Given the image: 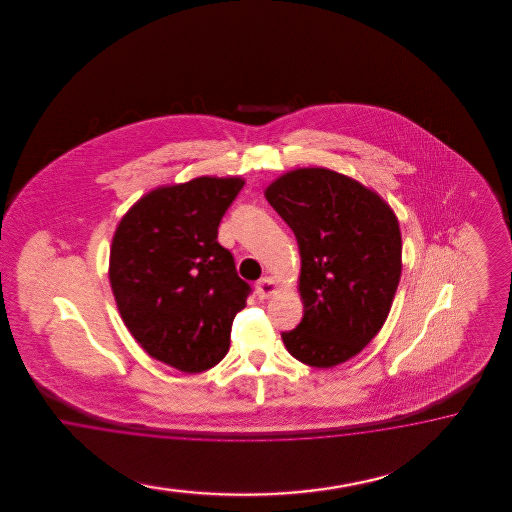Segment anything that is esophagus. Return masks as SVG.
<instances>
[{
  "mask_svg": "<svg viewBox=\"0 0 512 512\" xmlns=\"http://www.w3.org/2000/svg\"><path fill=\"white\" fill-rule=\"evenodd\" d=\"M255 291H257V296H259L261 300H266V298H270V296L278 291V285H276V281L272 278L259 279Z\"/></svg>",
  "mask_w": 512,
  "mask_h": 512,
  "instance_id": "34e87169",
  "label": "esophagus"
}]
</instances>
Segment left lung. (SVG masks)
<instances>
[{
    "label": "left lung",
    "instance_id": "left-lung-1",
    "mask_svg": "<svg viewBox=\"0 0 512 512\" xmlns=\"http://www.w3.org/2000/svg\"><path fill=\"white\" fill-rule=\"evenodd\" d=\"M264 197L293 229L302 259L304 317L281 340L308 366H338L387 321L402 276L398 219L375 191L328 169L287 172Z\"/></svg>",
    "mask_w": 512,
    "mask_h": 512
}]
</instances>
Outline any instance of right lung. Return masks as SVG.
Instances as JSON below:
<instances>
[{"label": "right lung", "instance_id": "1", "mask_svg": "<svg viewBox=\"0 0 512 512\" xmlns=\"http://www.w3.org/2000/svg\"><path fill=\"white\" fill-rule=\"evenodd\" d=\"M242 187V178L210 176L157 187L112 238L110 287L125 326L150 357L180 372L221 362L234 317L246 308L251 287L217 242L221 217Z\"/></svg>", "mask_w": 512, "mask_h": 512}]
</instances>
